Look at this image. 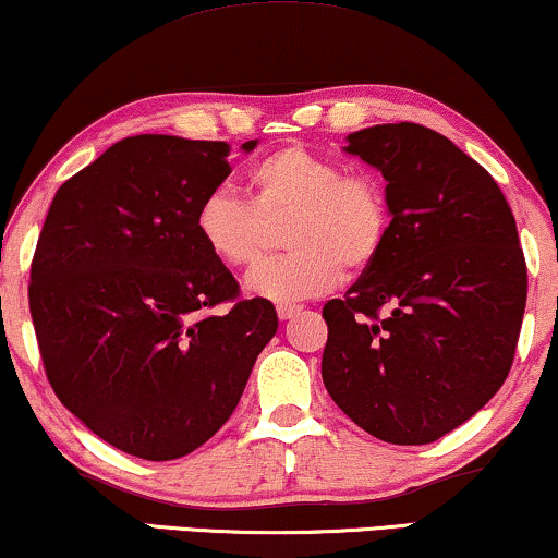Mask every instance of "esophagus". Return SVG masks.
<instances>
[{
    "instance_id": "obj_1",
    "label": "esophagus",
    "mask_w": 558,
    "mask_h": 558,
    "mask_svg": "<svg viewBox=\"0 0 558 558\" xmlns=\"http://www.w3.org/2000/svg\"><path fill=\"white\" fill-rule=\"evenodd\" d=\"M300 312H302L300 304H279L277 307L279 319H292L294 315H300Z\"/></svg>"
}]
</instances>
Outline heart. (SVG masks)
I'll list each match as a JSON object with an SVG mask.
<instances>
[{
    "label": "heart",
    "mask_w": 558,
    "mask_h": 558,
    "mask_svg": "<svg viewBox=\"0 0 558 558\" xmlns=\"http://www.w3.org/2000/svg\"><path fill=\"white\" fill-rule=\"evenodd\" d=\"M248 203L228 190L203 197L197 239L220 266L256 269L269 248V226L287 223L292 248L254 271L248 292L271 302H300L330 292L348 274H363L391 235V203L376 174L342 170L338 159L287 144L248 170Z\"/></svg>",
    "instance_id": "heart-1"
}]
</instances>
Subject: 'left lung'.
I'll return each mask as SVG.
<instances>
[{
  "instance_id": "8db88e82",
  "label": "left lung",
  "mask_w": 558,
  "mask_h": 558,
  "mask_svg": "<svg viewBox=\"0 0 558 558\" xmlns=\"http://www.w3.org/2000/svg\"><path fill=\"white\" fill-rule=\"evenodd\" d=\"M391 203L384 254L323 307V380L373 437L429 445L477 414L508 378L529 271L513 210L475 159L401 121L353 132Z\"/></svg>"
}]
</instances>
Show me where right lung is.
<instances>
[{
    "mask_svg": "<svg viewBox=\"0 0 558 558\" xmlns=\"http://www.w3.org/2000/svg\"><path fill=\"white\" fill-rule=\"evenodd\" d=\"M228 155L226 142L126 136L58 187L37 239L27 294L45 376L90 432L142 460L205 445L279 327L197 239Z\"/></svg>",
    "mask_w": 558,
    "mask_h": 558,
    "instance_id": "add662e5",
    "label": "right lung"
}]
</instances>
